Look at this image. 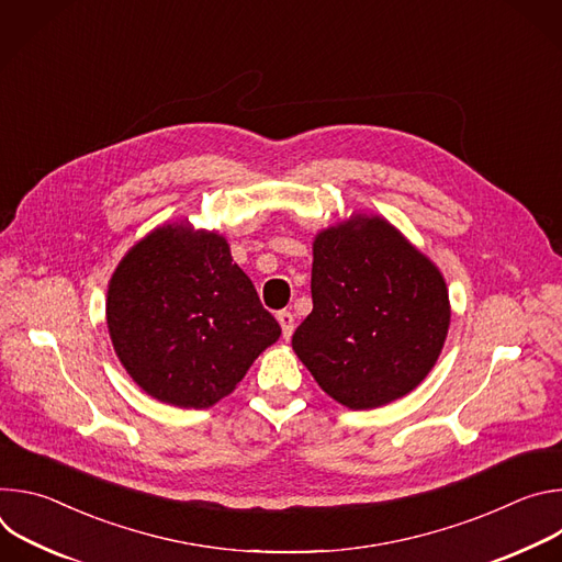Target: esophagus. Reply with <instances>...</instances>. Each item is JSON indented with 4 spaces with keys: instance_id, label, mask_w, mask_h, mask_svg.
<instances>
[{
    "instance_id": "obj_1",
    "label": "esophagus",
    "mask_w": 562,
    "mask_h": 562,
    "mask_svg": "<svg viewBox=\"0 0 562 562\" xmlns=\"http://www.w3.org/2000/svg\"><path fill=\"white\" fill-rule=\"evenodd\" d=\"M278 323L282 327V336L284 340H289L293 336V313L291 311H278Z\"/></svg>"
}]
</instances>
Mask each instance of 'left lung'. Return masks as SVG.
<instances>
[{
	"label": "left lung",
	"mask_w": 562,
	"mask_h": 562,
	"mask_svg": "<svg viewBox=\"0 0 562 562\" xmlns=\"http://www.w3.org/2000/svg\"><path fill=\"white\" fill-rule=\"evenodd\" d=\"M311 297L293 351L349 409L382 407L414 391L449 331L442 273L378 215L353 213L315 235Z\"/></svg>",
	"instance_id": "1"
}]
</instances>
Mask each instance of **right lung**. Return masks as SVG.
<instances>
[{"label": "right lung", "instance_id": "1", "mask_svg": "<svg viewBox=\"0 0 562 562\" xmlns=\"http://www.w3.org/2000/svg\"><path fill=\"white\" fill-rule=\"evenodd\" d=\"M106 325L128 375L184 409L228 395L282 334L226 239L189 222L157 226L122 258Z\"/></svg>", "mask_w": 562, "mask_h": 562}]
</instances>
